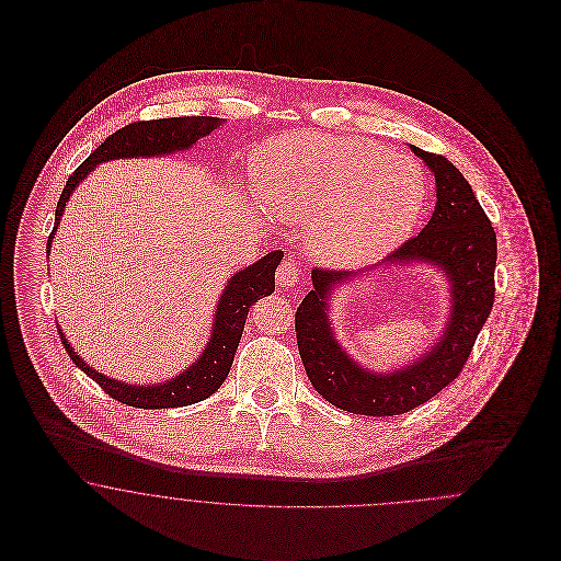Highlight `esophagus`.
Instances as JSON below:
<instances>
[{"label": "esophagus", "instance_id": "34e87169", "mask_svg": "<svg viewBox=\"0 0 561 561\" xmlns=\"http://www.w3.org/2000/svg\"><path fill=\"white\" fill-rule=\"evenodd\" d=\"M275 277H277V286H282V288H294V286L298 284V279H300V268L294 263L293 259H286V261H282V265L277 267Z\"/></svg>", "mask_w": 561, "mask_h": 561}]
</instances>
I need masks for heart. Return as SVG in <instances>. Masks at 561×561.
Returning <instances> with one entry per match:
<instances>
[{
    "label": "heart",
    "mask_w": 561,
    "mask_h": 561,
    "mask_svg": "<svg viewBox=\"0 0 561 561\" xmlns=\"http://www.w3.org/2000/svg\"><path fill=\"white\" fill-rule=\"evenodd\" d=\"M252 179L265 210L309 225L311 254L339 267L393 252L414 231L427 197L416 161L355 136H279L256 149Z\"/></svg>",
    "instance_id": "heart-1"
}]
</instances>
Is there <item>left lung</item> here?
<instances>
[{"label":"left lung","instance_id":"1","mask_svg":"<svg viewBox=\"0 0 561 561\" xmlns=\"http://www.w3.org/2000/svg\"><path fill=\"white\" fill-rule=\"evenodd\" d=\"M435 174L437 202L425 229L403 241L382 263H433L448 275L453 311L439 343L414 364L378 374L355 364L328 323L330 293L357 271L316 267L313 290L296 309V343L307 376L321 398L353 414L396 416L419 408L465 368L494 305L496 233L467 179L444 156L410 147Z\"/></svg>","mask_w":561,"mask_h":561}]
</instances>
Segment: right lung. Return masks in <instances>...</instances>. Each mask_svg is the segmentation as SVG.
Instances as JSON below:
<instances>
[{"label": "right lung", "instance_id": "obj_1", "mask_svg": "<svg viewBox=\"0 0 561 561\" xmlns=\"http://www.w3.org/2000/svg\"><path fill=\"white\" fill-rule=\"evenodd\" d=\"M225 119L208 117V115H193V117H168V119H149V122H134L130 126L117 130L105 138L96 147V151L90 153V158L81 163L80 168L69 176L67 185L60 193V199L56 204L54 214V229L48 238V248L53 241L54 231L58 229L60 216L65 213V206L71 197V193L88 176V172L94 170L96 163L119 158H153L165 156L174 151H185L193 147L202 136L216 130ZM50 252V250H48ZM284 259L282 250H273L267 256H263L259 263L236 273L225 293L218 300L216 318L213 323L210 341L199 355V359L188 366L187 370L160 385H126L119 380H113L105 374L92 370L73 347L67 343L65 334L58 328L62 347L73 359V364L81 373L88 374L99 387L108 393L113 400L122 401L126 405L142 408V410H160V408H181L191 405L197 401L210 398L214 391L225 382L229 368L233 364L236 351L241 341L243 323L248 318L250 307L261 300L263 296L275 290V268Z\"/></svg>", "mask_w": 561, "mask_h": 561}]
</instances>
